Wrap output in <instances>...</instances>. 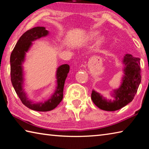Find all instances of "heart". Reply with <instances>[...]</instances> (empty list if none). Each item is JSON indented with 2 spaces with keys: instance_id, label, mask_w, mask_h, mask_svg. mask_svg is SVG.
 Returning a JSON list of instances; mask_svg holds the SVG:
<instances>
[{
  "instance_id": "1",
  "label": "heart",
  "mask_w": 149,
  "mask_h": 149,
  "mask_svg": "<svg viewBox=\"0 0 149 149\" xmlns=\"http://www.w3.org/2000/svg\"><path fill=\"white\" fill-rule=\"evenodd\" d=\"M99 32L97 31H93L90 32L89 33H88V35H87V39L89 40L94 39L97 37V36L99 35ZM104 40H105L104 36H103V35H100V36H99L97 38V43L99 45L102 44V42L104 41Z\"/></svg>"
}]
</instances>
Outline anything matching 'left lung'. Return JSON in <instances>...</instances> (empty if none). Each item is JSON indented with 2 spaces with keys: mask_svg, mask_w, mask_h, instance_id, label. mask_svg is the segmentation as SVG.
<instances>
[{
  "mask_svg": "<svg viewBox=\"0 0 149 149\" xmlns=\"http://www.w3.org/2000/svg\"><path fill=\"white\" fill-rule=\"evenodd\" d=\"M123 75L120 85L110 93L112 99H107L93 89L91 99L100 109L116 111L123 108L133 100L141 84L140 58L125 54L122 60Z\"/></svg>",
  "mask_w": 149,
  "mask_h": 149,
  "instance_id": "8db88e82",
  "label": "left lung"
}]
</instances>
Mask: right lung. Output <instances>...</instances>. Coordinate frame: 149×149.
I'll return each instance as SVG.
<instances>
[{
	"label": "right lung",
	"mask_w": 149,
	"mask_h": 149,
	"mask_svg": "<svg viewBox=\"0 0 149 149\" xmlns=\"http://www.w3.org/2000/svg\"><path fill=\"white\" fill-rule=\"evenodd\" d=\"M49 31L45 27H35L28 30L20 37L10 55L11 81L15 91L22 103L30 109L39 112H47L54 109L63 99L64 83L70 70L68 64H62L57 68L56 72V86L54 93L44 102H34L29 99L24 89V72L23 64L26 53L33 42L41 37H47Z\"/></svg>",
	"instance_id": "add662e5"
}]
</instances>
